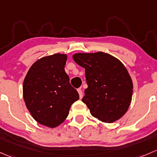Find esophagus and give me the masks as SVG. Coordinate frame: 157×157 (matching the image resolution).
I'll list each match as a JSON object with an SVG mask.
<instances>
[{
	"label": "esophagus",
	"instance_id": "obj_1",
	"mask_svg": "<svg viewBox=\"0 0 157 157\" xmlns=\"http://www.w3.org/2000/svg\"><path fill=\"white\" fill-rule=\"evenodd\" d=\"M78 94H79V97H80V98H82V97H83V94H82V90H81V88H78Z\"/></svg>",
	"mask_w": 157,
	"mask_h": 157
}]
</instances>
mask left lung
<instances>
[{
    "label": "left lung",
    "mask_w": 157,
    "mask_h": 157,
    "mask_svg": "<svg viewBox=\"0 0 157 157\" xmlns=\"http://www.w3.org/2000/svg\"><path fill=\"white\" fill-rule=\"evenodd\" d=\"M72 57L85 69L88 88L82 102L90 114L107 123L120 119L130 106L133 92L126 68L116 57L103 52L79 53Z\"/></svg>",
    "instance_id": "obj_1"
}]
</instances>
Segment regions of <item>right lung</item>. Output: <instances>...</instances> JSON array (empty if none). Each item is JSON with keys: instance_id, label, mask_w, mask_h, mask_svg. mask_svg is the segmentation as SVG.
Returning <instances> with one entry per match:
<instances>
[{"instance_id": "1", "label": "right lung", "mask_w": 157, "mask_h": 157, "mask_svg": "<svg viewBox=\"0 0 157 157\" xmlns=\"http://www.w3.org/2000/svg\"><path fill=\"white\" fill-rule=\"evenodd\" d=\"M66 54H55L37 60L24 79L23 98L32 117L41 125L55 128L64 122L71 105L79 99L70 85Z\"/></svg>"}]
</instances>
